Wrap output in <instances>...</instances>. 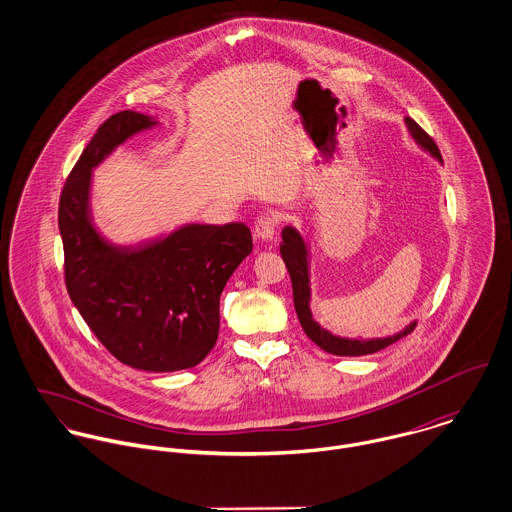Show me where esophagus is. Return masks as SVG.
Wrapping results in <instances>:
<instances>
[{
  "instance_id": "34e87169",
  "label": "esophagus",
  "mask_w": 512,
  "mask_h": 512,
  "mask_svg": "<svg viewBox=\"0 0 512 512\" xmlns=\"http://www.w3.org/2000/svg\"><path fill=\"white\" fill-rule=\"evenodd\" d=\"M278 230V219L272 215H262L254 222V234L260 240H272L276 236Z\"/></svg>"
}]
</instances>
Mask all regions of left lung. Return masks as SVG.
Listing matches in <instances>:
<instances>
[{
	"label": "left lung",
	"instance_id": "8db88e82",
	"mask_svg": "<svg viewBox=\"0 0 512 512\" xmlns=\"http://www.w3.org/2000/svg\"><path fill=\"white\" fill-rule=\"evenodd\" d=\"M406 124L414 136V140L428 149L434 157L441 159L439 147L432 140V136H428L412 118H406ZM282 244H280V254L284 258V264L290 272L293 288V305H295V313L297 319L305 331V335L323 351L331 353V355H339V357H361V355H372L376 351L386 349L388 345L396 343L398 339L406 337L408 333L414 331L416 323H412L410 327H406L402 333L394 335V337H386V339H368V341H359V339H341L331 335L329 331H325L323 327H319V323L313 321L311 311H309V274H307V248L303 238L299 236V232L286 226L282 232Z\"/></svg>",
	"mask_w": 512,
	"mask_h": 512
}]
</instances>
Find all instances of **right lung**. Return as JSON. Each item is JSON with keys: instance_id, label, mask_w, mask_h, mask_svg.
Here are the masks:
<instances>
[{"instance_id": "obj_1", "label": "right lung", "mask_w": 512, "mask_h": 512, "mask_svg": "<svg viewBox=\"0 0 512 512\" xmlns=\"http://www.w3.org/2000/svg\"><path fill=\"white\" fill-rule=\"evenodd\" d=\"M153 124L124 110L96 130L61 191L59 230L67 292L96 339L124 365L173 372L215 347L220 293L252 252V234L242 222L189 224L134 250L98 236L88 219L90 171Z\"/></svg>"}]
</instances>
